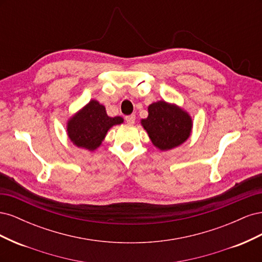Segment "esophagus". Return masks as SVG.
<instances>
[{"mask_svg": "<svg viewBox=\"0 0 262 262\" xmlns=\"http://www.w3.org/2000/svg\"><path fill=\"white\" fill-rule=\"evenodd\" d=\"M125 121L128 124H133L134 121H136V115H130L125 117Z\"/></svg>", "mask_w": 262, "mask_h": 262, "instance_id": "obj_1", "label": "esophagus"}]
</instances>
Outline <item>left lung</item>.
Here are the masks:
<instances>
[{
    "mask_svg": "<svg viewBox=\"0 0 262 262\" xmlns=\"http://www.w3.org/2000/svg\"><path fill=\"white\" fill-rule=\"evenodd\" d=\"M141 123L152 143L162 150L184 143L192 128L191 118L186 112L163 100L148 106V117Z\"/></svg>",
    "mask_w": 262,
    "mask_h": 262,
    "instance_id": "obj_1",
    "label": "left lung"
}]
</instances>
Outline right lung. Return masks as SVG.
Here are the masks:
<instances>
[{
  "label": "right lung",
  "mask_w": 262,
  "mask_h": 262,
  "mask_svg": "<svg viewBox=\"0 0 262 262\" xmlns=\"http://www.w3.org/2000/svg\"><path fill=\"white\" fill-rule=\"evenodd\" d=\"M123 122L121 117H108L105 107L91 100L68 123V134L78 147L94 150L104 140L107 131L115 124Z\"/></svg>",
  "instance_id": "add662e5"
}]
</instances>
